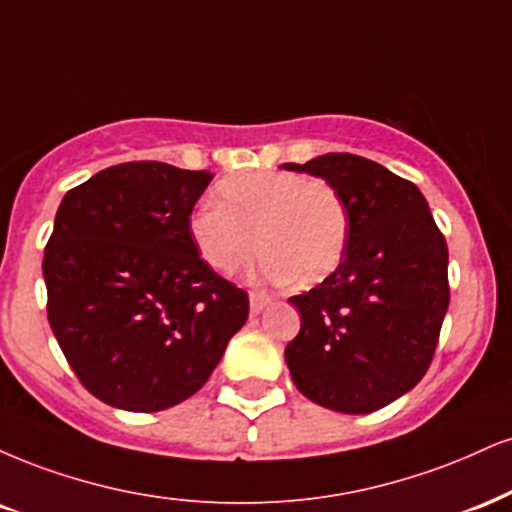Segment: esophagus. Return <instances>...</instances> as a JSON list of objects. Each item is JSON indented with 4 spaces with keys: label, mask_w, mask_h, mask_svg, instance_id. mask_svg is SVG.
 <instances>
[{
    "label": "esophagus",
    "mask_w": 512,
    "mask_h": 512,
    "mask_svg": "<svg viewBox=\"0 0 512 512\" xmlns=\"http://www.w3.org/2000/svg\"><path fill=\"white\" fill-rule=\"evenodd\" d=\"M272 303V298L269 295H262V293H250V312L252 315H260V312Z\"/></svg>",
    "instance_id": "34e87169"
}]
</instances>
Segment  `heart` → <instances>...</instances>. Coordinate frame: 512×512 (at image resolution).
<instances>
[{"mask_svg": "<svg viewBox=\"0 0 512 512\" xmlns=\"http://www.w3.org/2000/svg\"><path fill=\"white\" fill-rule=\"evenodd\" d=\"M214 200L188 217V238L212 272L229 276L264 248L257 281H324L341 262L348 240V212L324 181L295 171H245L224 178ZM258 236L255 237L254 233Z\"/></svg>", "mask_w": 512, "mask_h": 512, "instance_id": "heart-1", "label": "heart"}]
</instances>
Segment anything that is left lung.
Masks as SVG:
<instances>
[{"label":"left lung","instance_id":"left-lung-1","mask_svg":"<svg viewBox=\"0 0 512 512\" xmlns=\"http://www.w3.org/2000/svg\"><path fill=\"white\" fill-rule=\"evenodd\" d=\"M283 169L324 178L348 212L336 272L288 298L303 324L286 365L312 403L367 415L429 369L451 298L446 240L420 188L372 159L331 152Z\"/></svg>","mask_w":512,"mask_h":512}]
</instances>
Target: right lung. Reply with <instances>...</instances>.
I'll list each match as a JSON object with an SVG mask.
<instances>
[{
	"label": "right lung",
	"mask_w": 512,
	"mask_h": 512,
	"mask_svg": "<svg viewBox=\"0 0 512 512\" xmlns=\"http://www.w3.org/2000/svg\"><path fill=\"white\" fill-rule=\"evenodd\" d=\"M214 174L128 162L69 190L42 260L47 317L80 384L112 408L157 412L200 391L248 319L188 217Z\"/></svg>",
	"instance_id": "1"
}]
</instances>
